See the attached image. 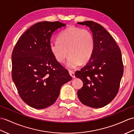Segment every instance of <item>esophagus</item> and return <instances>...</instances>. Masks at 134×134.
Instances as JSON below:
<instances>
[{
  "instance_id": "esophagus-1",
  "label": "esophagus",
  "mask_w": 134,
  "mask_h": 134,
  "mask_svg": "<svg viewBox=\"0 0 134 134\" xmlns=\"http://www.w3.org/2000/svg\"><path fill=\"white\" fill-rule=\"evenodd\" d=\"M69 74H70V76H71V77H72L73 78H74L75 77V74H74V72L73 71H72V70H69Z\"/></svg>"
}]
</instances>
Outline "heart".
<instances>
[{
    "label": "heart",
    "instance_id": "heart-1",
    "mask_svg": "<svg viewBox=\"0 0 134 134\" xmlns=\"http://www.w3.org/2000/svg\"><path fill=\"white\" fill-rule=\"evenodd\" d=\"M49 48L60 63H64L69 53L66 66L75 69L81 62L86 63L92 57L94 48V37L87 29L69 27L61 32L57 40L50 42Z\"/></svg>",
    "mask_w": 134,
    "mask_h": 134
}]
</instances>
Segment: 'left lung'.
Returning a JSON list of instances; mask_svg holds the SVG:
<instances>
[{
	"instance_id": "obj_1",
	"label": "left lung",
	"mask_w": 134,
	"mask_h": 134,
	"mask_svg": "<svg viewBox=\"0 0 134 134\" xmlns=\"http://www.w3.org/2000/svg\"><path fill=\"white\" fill-rule=\"evenodd\" d=\"M89 27L94 37V48L88 63L75 76L83 81L77 96L83 105L100 108L116 96L123 74L121 51L102 25L93 21L77 23Z\"/></svg>"
}]
</instances>
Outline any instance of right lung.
Segmentation results:
<instances>
[{
	"label": "right lung",
	"mask_w": 134,
	"mask_h": 134,
	"mask_svg": "<svg viewBox=\"0 0 134 134\" xmlns=\"http://www.w3.org/2000/svg\"><path fill=\"white\" fill-rule=\"evenodd\" d=\"M65 26L59 21L37 23L22 35L13 50L12 80L22 100L33 108L53 105L61 86L72 80L49 48L52 34Z\"/></svg>",
	"instance_id": "obj_1"
}]
</instances>
